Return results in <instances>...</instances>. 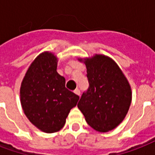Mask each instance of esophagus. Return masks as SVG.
I'll use <instances>...</instances> for the list:
<instances>
[{
  "instance_id": "34e87169",
  "label": "esophagus",
  "mask_w": 155,
  "mask_h": 155,
  "mask_svg": "<svg viewBox=\"0 0 155 155\" xmlns=\"http://www.w3.org/2000/svg\"><path fill=\"white\" fill-rule=\"evenodd\" d=\"M74 93H75L77 95H78V96H80V94H81V92H80V90H78V89H76V90L74 91Z\"/></svg>"
}]
</instances>
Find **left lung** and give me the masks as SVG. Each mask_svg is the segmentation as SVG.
<instances>
[{
    "instance_id": "1",
    "label": "left lung",
    "mask_w": 155,
    "mask_h": 155,
    "mask_svg": "<svg viewBox=\"0 0 155 155\" xmlns=\"http://www.w3.org/2000/svg\"><path fill=\"white\" fill-rule=\"evenodd\" d=\"M86 66L89 88L78 107L94 130L106 133L123 121L132 101L131 87L116 62L104 55L78 58Z\"/></svg>"
}]
</instances>
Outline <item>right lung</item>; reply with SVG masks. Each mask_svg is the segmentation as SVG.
Segmentation results:
<instances>
[{"label": "right lung", "instance_id": "1", "mask_svg": "<svg viewBox=\"0 0 155 155\" xmlns=\"http://www.w3.org/2000/svg\"><path fill=\"white\" fill-rule=\"evenodd\" d=\"M58 60L44 51L27 69L20 88V99L28 120L39 130L51 134L64 127L79 96L65 87V79L56 71Z\"/></svg>", "mask_w": 155, "mask_h": 155}]
</instances>
